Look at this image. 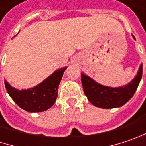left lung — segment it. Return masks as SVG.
I'll list each match as a JSON object with an SVG mask.
<instances>
[{"label":"left lung","mask_w":146,"mask_h":146,"mask_svg":"<svg viewBox=\"0 0 146 146\" xmlns=\"http://www.w3.org/2000/svg\"><path fill=\"white\" fill-rule=\"evenodd\" d=\"M135 39L134 36H132ZM142 77V64L135 78L127 85L120 87L102 86L90 76L81 73V83L88 100L95 106L112 109L124 106L134 96Z\"/></svg>","instance_id":"obj_1"}]
</instances>
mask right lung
Listing matches in <instances>:
<instances>
[{
  "mask_svg": "<svg viewBox=\"0 0 146 146\" xmlns=\"http://www.w3.org/2000/svg\"><path fill=\"white\" fill-rule=\"evenodd\" d=\"M67 67L56 70L45 80L30 89L12 87L5 80V89L17 106L28 112H42L50 109L57 98L58 87Z\"/></svg>",
  "mask_w": 146,
  "mask_h": 146,
  "instance_id": "right-lung-1",
  "label": "right lung"
}]
</instances>
